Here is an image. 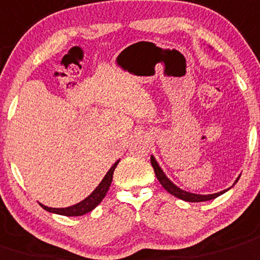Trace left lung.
Listing matches in <instances>:
<instances>
[{
	"instance_id": "8db88e82",
	"label": "left lung",
	"mask_w": 260,
	"mask_h": 260,
	"mask_svg": "<svg viewBox=\"0 0 260 260\" xmlns=\"http://www.w3.org/2000/svg\"><path fill=\"white\" fill-rule=\"evenodd\" d=\"M151 165H152L153 170H155V174H156V178L158 179V181H160L161 185L164 186V188L166 189V190L169 191L170 194H173L174 197L179 198V200H183L185 201V202H206V201H211V200H215V198H217L218 196H221V194H223L225 191H228L229 189L231 188H228L225 189V190L222 191H218V193H213V194H194V193H189V191H185L183 190V189H180L179 186H176L175 184L173 183V181L170 180V179L168 178V176L164 174L162 169L158 166L157 161L155 160V157L153 156H151ZM240 178V176H239ZM239 178L236 179L235 183H238ZM234 183V184H235Z\"/></svg>"
}]
</instances>
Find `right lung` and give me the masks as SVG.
Masks as SVG:
<instances>
[{"instance_id":"right-lung-1","label":"right lung","mask_w":260,"mask_h":260,"mask_svg":"<svg viewBox=\"0 0 260 260\" xmlns=\"http://www.w3.org/2000/svg\"><path fill=\"white\" fill-rule=\"evenodd\" d=\"M118 162H119V160H118L117 162L109 169L107 175L103 178V180L100 181L99 185L94 189V191L90 194L89 197H86L84 201L77 203V205H74L71 206V207H66V208H52V207H48V206L42 205V203H40V206H42L45 211H48V212L57 213V215H62V216H82L85 215V213L90 212V211L94 210V208L96 207L103 200H104L105 196H107L108 190H109V186L113 180V173H114Z\"/></svg>"}]
</instances>
